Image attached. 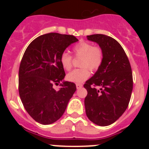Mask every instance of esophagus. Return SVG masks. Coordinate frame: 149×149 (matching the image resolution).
Here are the masks:
<instances>
[{
	"label": "esophagus",
	"instance_id": "esophagus-1",
	"mask_svg": "<svg viewBox=\"0 0 149 149\" xmlns=\"http://www.w3.org/2000/svg\"><path fill=\"white\" fill-rule=\"evenodd\" d=\"M76 87H77V89H80L83 87V84H76Z\"/></svg>",
	"mask_w": 149,
	"mask_h": 149
}]
</instances>
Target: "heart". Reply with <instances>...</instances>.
<instances>
[{
    "label": "heart",
    "instance_id": "obj_1",
    "mask_svg": "<svg viewBox=\"0 0 149 149\" xmlns=\"http://www.w3.org/2000/svg\"><path fill=\"white\" fill-rule=\"evenodd\" d=\"M73 52L76 56H81V68L74 69L67 74L68 81L73 83H83L90 76L89 68L93 71L101 66L103 60V53L98 47L86 42H81L73 48ZM60 63L65 70L72 68V56L67 52H63L60 56Z\"/></svg>",
    "mask_w": 149,
    "mask_h": 149
}]
</instances>
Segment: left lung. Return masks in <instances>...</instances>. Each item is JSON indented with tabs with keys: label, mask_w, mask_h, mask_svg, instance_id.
<instances>
[{
	"label": "left lung",
	"mask_w": 149,
	"mask_h": 149,
	"mask_svg": "<svg viewBox=\"0 0 149 149\" xmlns=\"http://www.w3.org/2000/svg\"><path fill=\"white\" fill-rule=\"evenodd\" d=\"M96 42L103 53L101 66L86 81L87 95L84 100L88 119L99 126L114 123L128 106L133 90L130 62L121 45L113 38L94 34L86 36ZM95 86H99L97 90Z\"/></svg>",
	"instance_id": "obj_1"
}]
</instances>
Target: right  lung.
Segmentation results:
<instances>
[{
  "mask_svg": "<svg viewBox=\"0 0 149 149\" xmlns=\"http://www.w3.org/2000/svg\"><path fill=\"white\" fill-rule=\"evenodd\" d=\"M77 41L72 35L50 33L34 39L24 54L18 91L24 108L36 122L50 125L58 120L76 91L74 83L63 81L65 73L60 56ZM54 84H60L58 91L53 88Z\"/></svg>",
  "mask_w": 149,
  "mask_h": 149,
  "instance_id": "right-lung-1",
  "label": "right lung"
}]
</instances>
